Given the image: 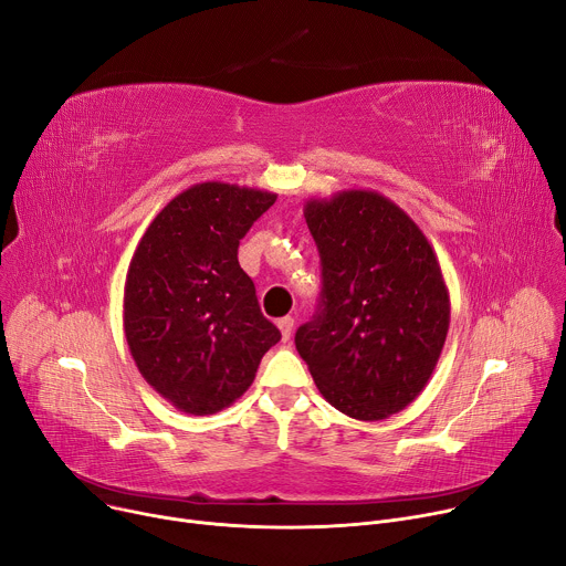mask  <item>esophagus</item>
Here are the masks:
<instances>
[{
  "label": "esophagus",
  "instance_id": "34e87169",
  "mask_svg": "<svg viewBox=\"0 0 566 566\" xmlns=\"http://www.w3.org/2000/svg\"><path fill=\"white\" fill-rule=\"evenodd\" d=\"M279 328H281L283 339L287 342V339H290V335H292V331H294V319H292V317H283V319H279Z\"/></svg>",
  "mask_w": 566,
  "mask_h": 566
}]
</instances>
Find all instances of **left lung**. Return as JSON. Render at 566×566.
<instances>
[{"mask_svg":"<svg viewBox=\"0 0 566 566\" xmlns=\"http://www.w3.org/2000/svg\"><path fill=\"white\" fill-rule=\"evenodd\" d=\"M322 258V308L294 344L322 397L360 421L410 406L442 356L451 298L430 242L374 190L303 206Z\"/></svg>","mask_w":566,"mask_h":566,"instance_id":"8db88e82","label":"left lung"}]
</instances>
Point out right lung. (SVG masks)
I'll return each mask as SVG.
<instances>
[{"instance_id": "add662e5", "label": "right lung", "mask_w": 566, "mask_h": 566, "mask_svg": "<svg viewBox=\"0 0 566 566\" xmlns=\"http://www.w3.org/2000/svg\"><path fill=\"white\" fill-rule=\"evenodd\" d=\"M274 192L222 181L174 197L140 238L124 283V335L138 371L174 408H229L281 339L238 263Z\"/></svg>"}]
</instances>
